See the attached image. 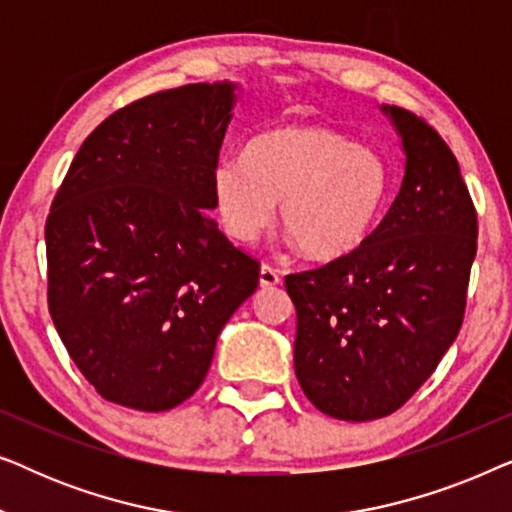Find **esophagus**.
I'll return each instance as SVG.
<instances>
[{
    "mask_svg": "<svg viewBox=\"0 0 512 512\" xmlns=\"http://www.w3.org/2000/svg\"><path fill=\"white\" fill-rule=\"evenodd\" d=\"M258 282H261L263 289H272V286H277L282 282V277H279V272L272 268V265L263 263L261 265V275H258Z\"/></svg>",
    "mask_w": 512,
    "mask_h": 512,
    "instance_id": "esophagus-1",
    "label": "esophagus"
}]
</instances>
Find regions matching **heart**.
<instances>
[{"mask_svg":"<svg viewBox=\"0 0 512 512\" xmlns=\"http://www.w3.org/2000/svg\"><path fill=\"white\" fill-rule=\"evenodd\" d=\"M389 167L373 146L326 125L291 123L256 137L212 177L214 212L230 240L254 242L272 223L314 261L352 254L375 228Z\"/></svg>","mask_w":512,"mask_h":512,"instance_id":"heart-1","label":"heart"}]
</instances>
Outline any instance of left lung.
Listing matches in <instances>:
<instances>
[{"label": "left lung", "instance_id": "obj_1", "mask_svg": "<svg viewBox=\"0 0 512 512\" xmlns=\"http://www.w3.org/2000/svg\"><path fill=\"white\" fill-rule=\"evenodd\" d=\"M405 149L396 200L352 254L284 279L296 305V377L314 408L387 417L429 380L457 338L478 249V214L436 128L384 107Z\"/></svg>", "mask_w": 512, "mask_h": 512}]
</instances>
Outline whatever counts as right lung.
I'll return each mask as SVG.
<instances>
[{
  "instance_id": "1",
  "label": "right lung",
  "mask_w": 512,
  "mask_h": 512,
  "mask_svg": "<svg viewBox=\"0 0 512 512\" xmlns=\"http://www.w3.org/2000/svg\"><path fill=\"white\" fill-rule=\"evenodd\" d=\"M188 83L125 104L69 165L46 219L48 312L111 403L177 408L258 286L256 258L209 214L235 95Z\"/></svg>"
}]
</instances>
